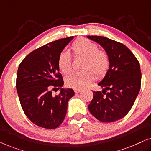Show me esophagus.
<instances>
[{
    "mask_svg": "<svg viewBox=\"0 0 151 151\" xmlns=\"http://www.w3.org/2000/svg\"><path fill=\"white\" fill-rule=\"evenodd\" d=\"M81 91V88H75V89H74V92H75L76 93H80Z\"/></svg>",
    "mask_w": 151,
    "mask_h": 151,
    "instance_id": "1",
    "label": "esophagus"
}]
</instances>
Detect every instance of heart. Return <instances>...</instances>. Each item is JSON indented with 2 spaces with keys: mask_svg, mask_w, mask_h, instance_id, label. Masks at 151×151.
Segmentation results:
<instances>
[{
  "mask_svg": "<svg viewBox=\"0 0 151 151\" xmlns=\"http://www.w3.org/2000/svg\"><path fill=\"white\" fill-rule=\"evenodd\" d=\"M71 49L76 56L86 57L82 68L84 70L70 73L65 78V83L74 88H82L89 85L95 80L96 74L98 78H104L110 67L108 53L98 49L96 43L87 38H79L72 43ZM58 65L64 73H68L72 69V58L69 51L63 50L60 53Z\"/></svg>",
  "mask_w": 151,
  "mask_h": 151,
  "instance_id": "obj_1",
  "label": "heart"
}]
</instances>
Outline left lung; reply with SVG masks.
I'll use <instances>...</instances> for the list:
<instances>
[{
  "instance_id": "obj_1",
  "label": "left lung",
  "mask_w": 151,
  "mask_h": 151,
  "mask_svg": "<svg viewBox=\"0 0 151 151\" xmlns=\"http://www.w3.org/2000/svg\"><path fill=\"white\" fill-rule=\"evenodd\" d=\"M108 53L110 67L98 85L102 91H93L88 105L90 113L99 121L113 122L127 115L133 106L141 87L139 61L122 43L106 37L88 36Z\"/></svg>"
}]
</instances>
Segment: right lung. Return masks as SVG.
Instances as JSON below:
<instances>
[{"label": "right lung", "mask_w": 151, "mask_h": 151, "mask_svg": "<svg viewBox=\"0 0 151 151\" xmlns=\"http://www.w3.org/2000/svg\"><path fill=\"white\" fill-rule=\"evenodd\" d=\"M73 36L49 42L36 49L20 63L16 76V90L26 116L38 127L56 129L63 123L72 88H62L64 81L58 59ZM61 88L53 96L52 91Z\"/></svg>", "instance_id": "1"}]
</instances>
